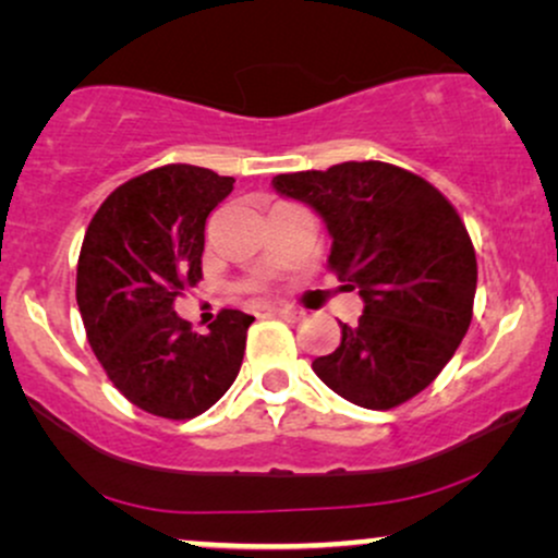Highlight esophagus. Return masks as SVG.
I'll use <instances>...</instances> for the list:
<instances>
[{"mask_svg":"<svg viewBox=\"0 0 558 558\" xmlns=\"http://www.w3.org/2000/svg\"><path fill=\"white\" fill-rule=\"evenodd\" d=\"M268 316L292 320V324H294V320L303 318V311H294V307H268Z\"/></svg>","mask_w":558,"mask_h":558,"instance_id":"34e87169","label":"esophagus"}]
</instances>
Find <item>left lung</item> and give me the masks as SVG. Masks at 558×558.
I'll list each match as a JSON object with an SVG mask.
<instances>
[{
	"label": "left lung",
	"mask_w": 558,
	"mask_h": 558,
	"mask_svg": "<svg viewBox=\"0 0 558 558\" xmlns=\"http://www.w3.org/2000/svg\"><path fill=\"white\" fill-rule=\"evenodd\" d=\"M281 195L324 216L329 268L357 287L365 311L342 326L316 376L365 410H391L444 371L473 320L477 260L457 208L423 177L386 161L274 177Z\"/></svg>",
	"instance_id": "left-lung-1"
}]
</instances>
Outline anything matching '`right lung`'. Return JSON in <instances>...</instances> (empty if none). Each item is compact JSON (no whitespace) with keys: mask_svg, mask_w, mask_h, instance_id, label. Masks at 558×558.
Here are the masks:
<instances>
[{"mask_svg":"<svg viewBox=\"0 0 558 558\" xmlns=\"http://www.w3.org/2000/svg\"><path fill=\"white\" fill-rule=\"evenodd\" d=\"M234 177L167 163L120 185L85 229L75 298L109 381L135 408L190 421L238 378L253 316L225 307L208 333L174 313L203 279L206 219Z\"/></svg>","mask_w":558,"mask_h":558,"instance_id":"add662e5","label":"right lung"}]
</instances>
